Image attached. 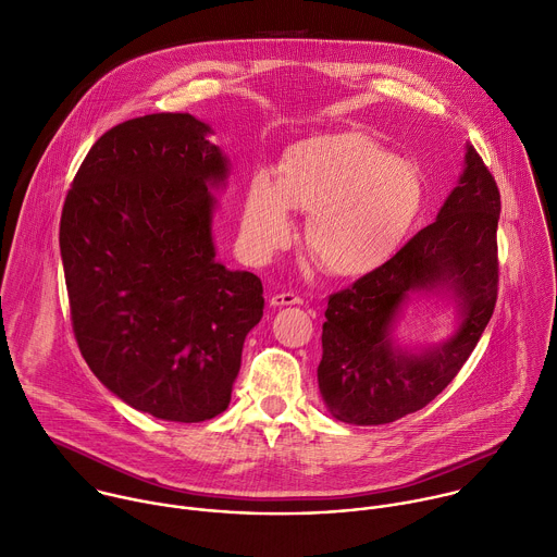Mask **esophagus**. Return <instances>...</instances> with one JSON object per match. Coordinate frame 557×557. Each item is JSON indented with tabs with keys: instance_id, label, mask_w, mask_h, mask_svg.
I'll list each match as a JSON object with an SVG mask.
<instances>
[{
	"instance_id": "esophagus-1",
	"label": "esophagus",
	"mask_w": 557,
	"mask_h": 557,
	"mask_svg": "<svg viewBox=\"0 0 557 557\" xmlns=\"http://www.w3.org/2000/svg\"><path fill=\"white\" fill-rule=\"evenodd\" d=\"M302 302V298L298 296V294H294V292H281V294H274L272 298H270V305L272 307H283V305H300Z\"/></svg>"
}]
</instances>
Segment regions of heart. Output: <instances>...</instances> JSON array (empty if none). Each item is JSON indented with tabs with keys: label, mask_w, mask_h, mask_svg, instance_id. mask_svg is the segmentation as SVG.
<instances>
[{
	"label": "heart",
	"mask_w": 557,
	"mask_h": 557,
	"mask_svg": "<svg viewBox=\"0 0 557 557\" xmlns=\"http://www.w3.org/2000/svg\"><path fill=\"white\" fill-rule=\"evenodd\" d=\"M419 171L360 132L322 134L292 145L276 180H250L242 237L265 257L292 235L289 208L309 212L305 246L336 276H358L388 261L421 208Z\"/></svg>",
	"instance_id": "b5f03b06"
}]
</instances>
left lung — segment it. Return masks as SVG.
Returning <instances> with one entry per match:
<instances>
[{"instance_id": "8db88e82", "label": "left lung", "mask_w": 557, "mask_h": 557, "mask_svg": "<svg viewBox=\"0 0 557 557\" xmlns=\"http://www.w3.org/2000/svg\"><path fill=\"white\" fill-rule=\"evenodd\" d=\"M500 193L483 158L468 147L459 186L436 221L393 259L329 296L322 324L320 395L331 414L380 425L428 406L468 362L498 298ZM448 286L462 309L456 336L421 357L397 350L389 329L412 288Z\"/></svg>"}]
</instances>
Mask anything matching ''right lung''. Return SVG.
Here are the masks:
<instances>
[{
	"label": "right lung",
	"instance_id": "add662e5",
	"mask_svg": "<svg viewBox=\"0 0 557 557\" xmlns=\"http://www.w3.org/2000/svg\"><path fill=\"white\" fill-rule=\"evenodd\" d=\"M208 134L190 114L111 127L78 166L59 231L87 367L132 408L182 423L228 408L265 305L257 274L214 261L208 186L228 162Z\"/></svg>",
	"mask_w": 557,
	"mask_h": 557
}]
</instances>
